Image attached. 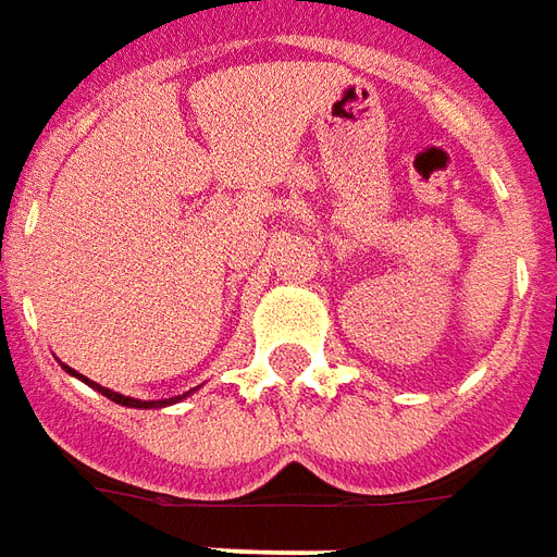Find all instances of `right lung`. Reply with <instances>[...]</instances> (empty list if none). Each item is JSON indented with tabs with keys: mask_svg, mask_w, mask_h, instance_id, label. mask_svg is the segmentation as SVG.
<instances>
[{
	"mask_svg": "<svg viewBox=\"0 0 557 557\" xmlns=\"http://www.w3.org/2000/svg\"><path fill=\"white\" fill-rule=\"evenodd\" d=\"M64 371L71 373V376H76V380H83L85 385H91L95 392H100L103 397H109V400H115V404H121V407H129V409H162V407H172V404H181L184 397L193 395V388L186 392V395H177V397H165V400H139V397H127V395H117V392H112V388H107V385L100 383H91L88 376H83V373H76L73 368H67V364H62Z\"/></svg>",
	"mask_w": 557,
	"mask_h": 557,
	"instance_id": "right-lung-1",
	"label": "right lung"
}]
</instances>
